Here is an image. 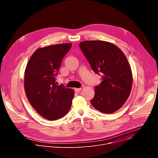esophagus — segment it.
I'll list each match as a JSON object with an SVG mask.
<instances>
[{"label":"esophagus","instance_id":"1","mask_svg":"<svg viewBox=\"0 0 158 158\" xmlns=\"http://www.w3.org/2000/svg\"><path fill=\"white\" fill-rule=\"evenodd\" d=\"M81 90V88H74V91L76 93H79Z\"/></svg>","mask_w":158,"mask_h":158}]
</instances>
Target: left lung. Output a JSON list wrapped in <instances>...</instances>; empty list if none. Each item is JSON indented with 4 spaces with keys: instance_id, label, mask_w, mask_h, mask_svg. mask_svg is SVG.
<instances>
[{
    "instance_id": "obj_1",
    "label": "left lung",
    "mask_w": 158,
    "mask_h": 158,
    "mask_svg": "<svg viewBox=\"0 0 158 158\" xmlns=\"http://www.w3.org/2000/svg\"><path fill=\"white\" fill-rule=\"evenodd\" d=\"M79 46L92 69L102 77L101 84L95 87L92 106L104 114L117 111L128 99L132 85L127 57L116 45L106 41L85 40Z\"/></svg>"
}]
</instances>
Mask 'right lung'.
Returning <instances> with one entry per match:
<instances>
[{
  "instance_id": "1",
  "label": "right lung",
  "mask_w": 158,
  "mask_h": 158,
  "mask_svg": "<svg viewBox=\"0 0 158 158\" xmlns=\"http://www.w3.org/2000/svg\"><path fill=\"white\" fill-rule=\"evenodd\" d=\"M71 43L40 48L30 57L24 73V89L27 98L45 119L54 121L64 117L71 109L73 89L57 85L55 76Z\"/></svg>"
}]
</instances>
